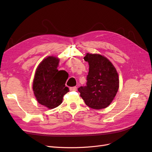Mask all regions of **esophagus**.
<instances>
[{
  "label": "esophagus",
  "mask_w": 152,
  "mask_h": 152,
  "mask_svg": "<svg viewBox=\"0 0 152 152\" xmlns=\"http://www.w3.org/2000/svg\"><path fill=\"white\" fill-rule=\"evenodd\" d=\"M70 91H76L77 90V87H70Z\"/></svg>",
  "instance_id": "obj_1"
}]
</instances>
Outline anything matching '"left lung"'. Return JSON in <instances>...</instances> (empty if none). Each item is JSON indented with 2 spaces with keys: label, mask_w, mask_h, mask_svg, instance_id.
I'll return each instance as SVG.
<instances>
[{
  "label": "left lung",
  "mask_w": 152,
  "mask_h": 152,
  "mask_svg": "<svg viewBox=\"0 0 152 152\" xmlns=\"http://www.w3.org/2000/svg\"><path fill=\"white\" fill-rule=\"evenodd\" d=\"M89 63L86 86L78 89L80 96L89 107L99 110L112 102L119 87L118 73L107 58L98 54L87 53L84 58Z\"/></svg>",
  "instance_id": "obj_1"
}]
</instances>
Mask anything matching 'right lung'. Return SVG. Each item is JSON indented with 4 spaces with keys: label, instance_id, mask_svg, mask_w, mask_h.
I'll return each mask as SVG.
<instances>
[{
    "label": "right lung",
    "instance_id": "obj_1",
    "mask_svg": "<svg viewBox=\"0 0 152 152\" xmlns=\"http://www.w3.org/2000/svg\"><path fill=\"white\" fill-rule=\"evenodd\" d=\"M59 61V58L54 56L44 59L37 68L33 81L37 100L49 109L61 104L64 95L69 92L65 86L68 74L65 70L58 71Z\"/></svg>",
    "mask_w": 152,
    "mask_h": 152
}]
</instances>
